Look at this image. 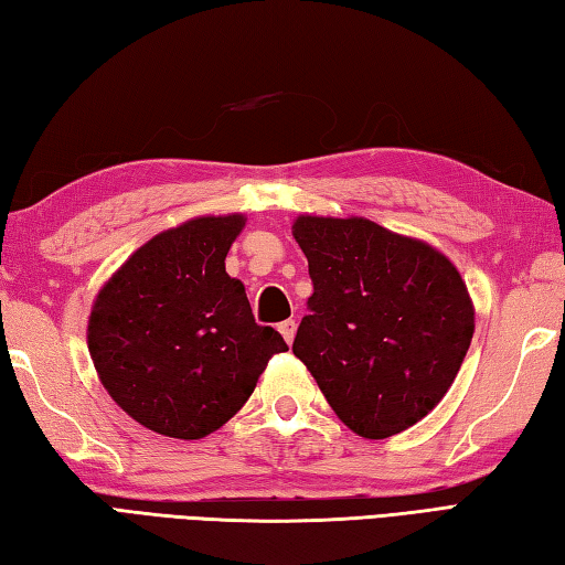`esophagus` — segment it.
<instances>
[{
	"label": "esophagus",
	"mask_w": 565,
	"mask_h": 565,
	"mask_svg": "<svg viewBox=\"0 0 565 565\" xmlns=\"http://www.w3.org/2000/svg\"><path fill=\"white\" fill-rule=\"evenodd\" d=\"M278 329H280V334L285 337V342L292 344L295 332H297V322H295V319H285V322H280Z\"/></svg>",
	"instance_id": "34e87169"
}]
</instances>
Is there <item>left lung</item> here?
<instances>
[{
    "instance_id": "obj_1",
    "label": "left lung",
    "mask_w": 565,
    "mask_h": 565,
    "mask_svg": "<svg viewBox=\"0 0 565 565\" xmlns=\"http://www.w3.org/2000/svg\"><path fill=\"white\" fill-rule=\"evenodd\" d=\"M292 236L315 285L295 356L361 438L411 428L443 401L472 342L460 270L430 243L361 216H297Z\"/></svg>"
}]
</instances>
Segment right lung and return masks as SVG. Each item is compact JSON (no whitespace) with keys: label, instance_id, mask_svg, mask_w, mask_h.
<instances>
[{"label":"right lung","instance_id":"obj_1","mask_svg":"<svg viewBox=\"0 0 565 565\" xmlns=\"http://www.w3.org/2000/svg\"><path fill=\"white\" fill-rule=\"evenodd\" d=\"M246 216H196L157 233L95 295L88 351L110 398L167 438L199 440L236 415L287 349L255 324L226 255Z\"/></svg>","mask_w":565,"mask_h":565}]
</instances>
